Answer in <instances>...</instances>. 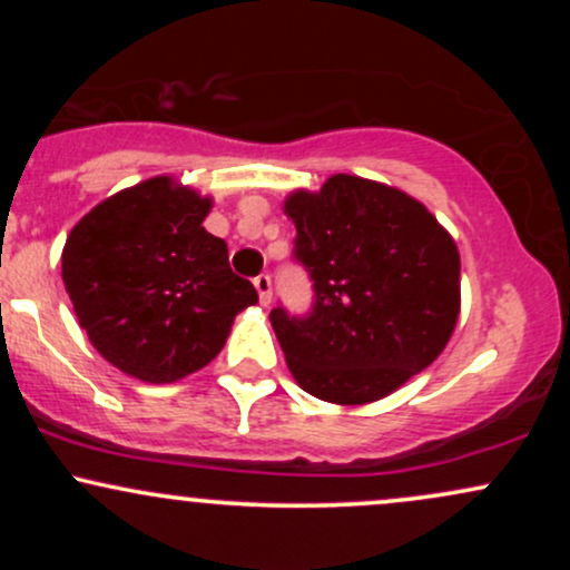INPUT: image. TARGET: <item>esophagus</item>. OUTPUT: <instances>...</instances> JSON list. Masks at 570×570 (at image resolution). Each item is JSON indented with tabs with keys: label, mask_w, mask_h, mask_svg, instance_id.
Here are the masks:
<instances>
[{
	"label": "esophagus",
	"mask_w": 570,
	"mask_h": 570,
	"mask_svg": "<svg viewBox=\"0 0 570 570\" xmlns=\"http://www.w3.org/2000/svg\"><path fill=\"white\" fill-rule=\"evenodd\" d=\"M254 289L259 294V303L263 305H271V297H273V284H271V276H257L254 278Z\"/></svg>",
	"instance_id": "34e87169"
}]
</instances>
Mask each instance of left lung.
Masks as SVG:
<instances>
[{
    "label": "left lung",
    "instance_id": "obj_1",
    "mask_svg": "<svg viewBox=\"0 0 570 570\" xmlns=\"http://www.w3.org/2000/svg\"><path fill=\"white\" fill-rule=\"evenodd\" d=\"M284 214L294 257L316 289L313 313L271 324L294 381L332 404L394 394L444 351L461 313V257L434 214L402 189L335 174L294 189Z\"/></svg>",
    "mask_w": 570,
    "mask_h": 570
}]
</instances>
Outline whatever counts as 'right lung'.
<instances>
[{"instance_id": "right-lung-1", "label": "right lung", "mask_w": 570, "mask_h": 570, "mask_svg": "<svg viewBox=\"0 0 570 570\" xmlns=\"http://www.w3.org/2000/svg\"><path fill=\"white\" fill-rule=\"evenodd\" d=\"M214 200L174 176L109 195L71 227L61 276L94 348L144 383L206 367L257 303L227 244L203 227Z\"/></svg>"}]
</instances>
